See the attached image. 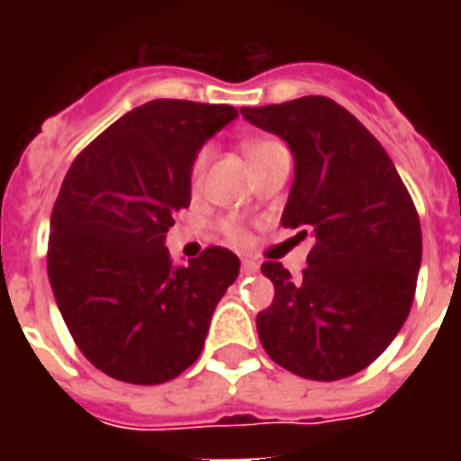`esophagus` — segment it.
<instances>
[{
    "label": "esophagus",
    "mask_w": 461,
    "mask_h": 461,
    "mask_svg": "<svg viewBox=\"0 0 461 461\" xmlns=\"http://www.w3.org/2000/svg\"><path fill=\"white\" fill-rule=\"evenodd\" d=\"M241 267H244V273L246 275H253V273H258V260H253V258H241Z\"/></svg>",
    "instance_id": "esophagus-1"
}]
</instances>
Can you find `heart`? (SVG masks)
Instances as JSON below:
<instances>
[{
  "label": "heart",
  "mask_w": 461,
  "mask_h": 461,
  "mask_svg": "<svg viewBox=\"0 0 461 461\" xmlns=\"http://www.w3.org/2000/svg\"><path fill=\"white\" fill-rule=\"evenodd\" d=\"M263 143H267V140H253V143H246L244 153H249V150H253V148L263 146ZM205 159H208V153H205V150H203V153L195 158L194 169H191V179H194V184H198V181H201L203 169H205ZM227 234H230L231 239H244V231L237 230V227H227Z\"/></svg>",
  "instance_id": "heart-1"
}]
</instances>
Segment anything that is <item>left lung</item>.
<instances>
[{
	"mask_svg": "<svg viewBox=\"0 0 461 461\" xmlns=\"http://www.w3.org/2000/svg\"><path fill=\"white\" fill-rule=\"evenodd\" d=\"M241 114L287 140L294 184L282 224L315 239L299 280L282 263L260 267L275 285L256 318L260 344L302 378H349L387 349L414 302V201L375 136L335 100L308 95Z\"/></svg>",
	"mask_w": 461,
	"mask_h": 461,
	"instance_id": "8db88e82",
	"label": "left lung"
}]
</instances>
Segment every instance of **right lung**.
Listing matches in <instances>:
<instances>
[{"label":"right lung","mask_w":461,"mask_h":461,"mask_svg":"<svg viewBox=\"0 0 461 461\" xmlns=\"http://www.w3.org/2000/svg\"><path fill=\"white\" fill-rule=\"evenodd\" d=\"M239 112L153 100L126 112L68 167L50 217L47 275L68 332L110 378L159 385L201 357L239 258L210 246L172 266L165 239L191 203L203 143Z\"/></svg>","instance_id":"1"}]
</instances>
